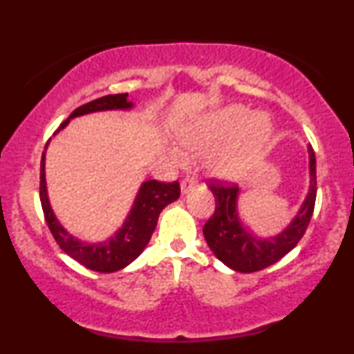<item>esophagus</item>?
<instances>
[{"label": "esophagus", "mask_w": 354, "mask_h": 354, "mask_svg": "<svg viewBox=\"0 0 354 354\" xmlns=\"http://www.w3.org/2000/svg\"><path fill=\"white\" fill-rule=\"evenodd\" d=\"M196 186H198V180H196V178L186 176L185 180L181 181V193L186 194V193H188V191H191L193 188H196Z\"/></svg>", "instance_id": "obj_1"}]
</instances>
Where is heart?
Masks as SVG:
<instances>
[{
  "label": "heart",
  "mask_w": 354,
  "mask_h": 354,
  "mask_svg": "<svg viewBox=\"0 0 354 354\" xmlns=\"http://www.w3.org/2000/svg\"><path fill=\"white\" fill-rule=\"evenodd\" d=\"M270 135L271 124L265 115H251L250 109L234 104L186 124L180 141L188 151L206 154L233 139L211 154L209 168L219 178L238 180L253 165Z\"/></svg>",
  "instance_id": "obj_1"
}]
</instances>
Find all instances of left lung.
Wrapping results in <instances>:
<instances>
[{"label": "left lung", "instance_id": "8db88e82", "mask_svg": "<svg viewBox=\"0 0 354 354\" xmlns=\"http://www.w3.org/2000/svg\"><path fill=\"white\" fill-rule=\"evenodd\" d=\"M308 153L310 189L293 221L276 236L258 238L243 226L238 214V186L218 180L209 181L216 208L213 216L205 223L203 234L219 261L239 273H254L274 265L298 245L310 225L316 201V158L311 146L308 148Z\"/></svg>", "mask_w": 354, "mask_h": 354}]
</instances>
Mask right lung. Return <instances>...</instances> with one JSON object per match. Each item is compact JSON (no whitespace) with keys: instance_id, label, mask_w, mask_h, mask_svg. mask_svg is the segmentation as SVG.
<instances>
[{"instance_id":"1","label":"right lung","mask_w":354,"mask_h":354,"mask_svg":"<svg viewBox=\"0 0 354 354\" xmlns=\"http://www.w3.org/2000/svg\"><path fill=\"white\" fill-rule=\"evenodd\" d=\"M133 108L131 101H128V93L121 95H108L103 98L93 100L83 106L76 108L64 123H61L58 131L64 128L70 120L76 116L88 115V113L108 111V109H129ZM58 131H55V135ZM48 146V143H46ZM44 154L41 156V174H39V200H41L44 219L48 223L51 234L55 236L61 250L73 259L86 266L88 270L98 271V273H113V271L123 270L129 263H133L146 245L151 239V234L156 228L158 216L165 206L176 201L180 198V183H161L156 180L145 181L136 194L133 208L126 216L123 226L101 243H86L75 238L59 225L58 218L53 213L50 200H48L46 178H44Z\"/></svg>"}]
</instances>
